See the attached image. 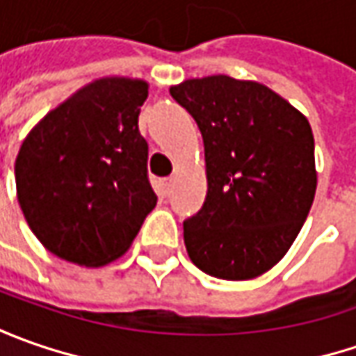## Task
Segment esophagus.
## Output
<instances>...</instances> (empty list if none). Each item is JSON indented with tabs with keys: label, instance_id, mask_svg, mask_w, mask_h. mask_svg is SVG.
Wrapping results in <instances>:
<instances>
[{
	"label": "esophagus",
	"instance_id": "34e87169",
	"mask_svg": "<svg viewBox=\"0 0 356 356\" xmlns=\"http://www.w3.org/2000/svg\"><path fill=\"white\" fill-rule=\"evenodd\" d=\"M172 184H174V178H162L158 186H160V192H162V196H168L172 190Z\"/></svg>",
	"mask_w": 356,
	"mask_h": 356
}]
</instances>
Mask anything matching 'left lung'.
<instances>
[{
	"instance_id": "left-lung-1",
	"label": "left lung",
	"mask_w": 356,
	"mask_h": 356,
	"mask_svg": "<svg viewBox=\"0 0 356 356\" xmlns=\"http://www.w3.org/2000/svg\"><path fill=\"white\" fill-rule=\"evenodd\" d=\"M170 95L204 138L208 192L184 222L186 252L204 273L227 281L264 275L307 220L317 190L307 117L257 81L186 79Z\"/></svg>"
}]
</instances>
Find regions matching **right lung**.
I'll return each mask as SVG.
<instances>
[{"label":"right lung","instance_id":"right-lung-1","mask_svg":"<svg viewBox=\"0 0 356 356\" xmlns=\"http://www.w3.org/2000/svg\"><path fill=\"white\" fill-rule=\"evenodd\" d=\"M146 97L143 79H97L49 111L21 143V212L65 261L101 267L118 259L156 206L138 130Z\"/></svg>","mask_w":356,"mask_h":356}]
</instances>
